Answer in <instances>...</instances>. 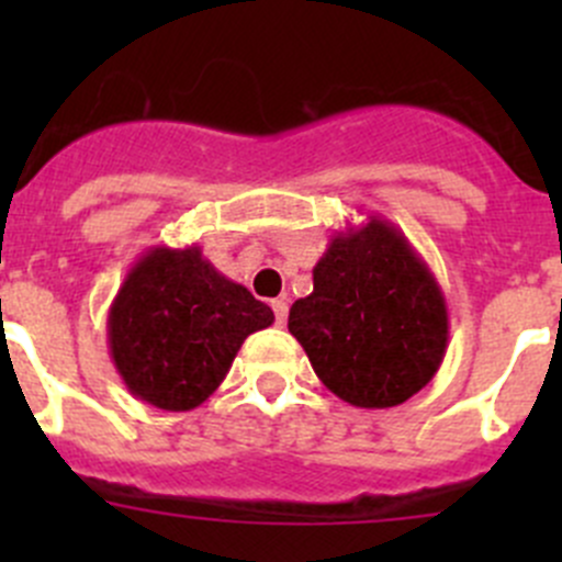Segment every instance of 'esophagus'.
Here are the masks:
<instances>
[{"label": "esophagus", "mask_w": 562, "mask_h": 562, "mask_svg": "<svg viewBox=\"0 0 562 562\" xmlns=\"http://www.w3.org/2000/svg\"><path fill=\"white\" fill-rule=\"evenodd\" d=\"M271 310H274L277 326H285V321H288V302H285V299H274V302H271Z\"/></svg>", "instance_id": "34e87169"}]
</instances>
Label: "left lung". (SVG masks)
<instances>
[{
    "instance_id": "obj_1",
    "label": "left lung",
    "mask_w": 562,
    "mask_h": 562,
    "mask_svg": "<svg viewBox=\"0 0 562 562\" xmlns=\"http://www.w3.org/2000/svg\"><path fill=\"white\" fill-rule=\"evenodd\" d=\"M288 328L323 386L381 411L411 400L440 370L449 307L407 236L372 214L328 239L313 293L293 302Z\"/></svg>"
}]
</instances>
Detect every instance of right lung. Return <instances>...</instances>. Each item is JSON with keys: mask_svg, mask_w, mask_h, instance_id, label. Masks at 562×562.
Masks as SVG:
<instances>
[{"mask_svg": "<svg viewBox=\"0 0 562 562\" xmlns=\"http://www.w3.org/2000/svg\"><path fill=\"white\" fill-rule=\"evenodd\" d=\"M274 313L220 274L201 247H149L108 310V350L130 394L160 411L206 402L228 375L241 342Z\"/></svg>", "mask_w": 562, "mask_h": 562, "instance_id": "obj_1", "label": "right lung"}]
</instances>
